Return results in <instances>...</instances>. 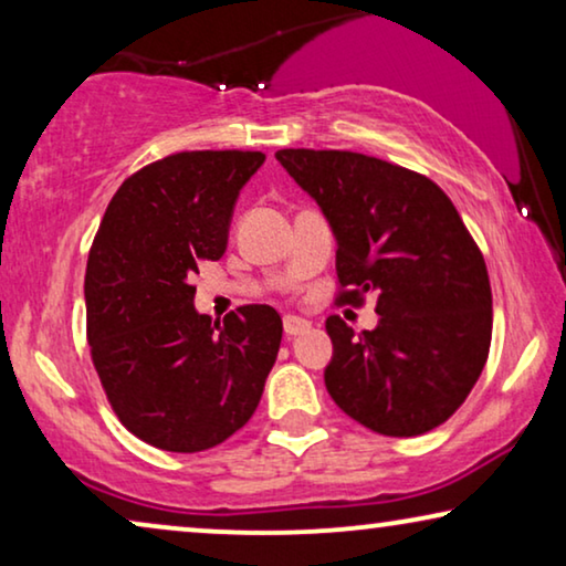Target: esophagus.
Here are the masks:
<instances>
[{"label":"esophagus","mask_w":566,"mask_h":566,"mask_svg":"<svg viewBox=\"0 0 566 566\" xmlns=\"http://www.w3.org/2000/svg\"><path fill=\"white\" fill-rule=\"evenodd\" d=\"M312 324H308L306 319H301V316H293V314H285L283 316V332L289 337H296L301 335V332H306Z\"/></svg>","instance_id":"1"}]
</instances>
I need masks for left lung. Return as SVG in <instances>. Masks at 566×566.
<instances>
[{
	"mask_svg": "<svg viewBox=\"0 0 566 566\" xmlns=\"http://www.w3.org/2000/svg\"><path fill=\"white\" fill-rule=\"evenodd\" d=\"M337 237V306L376 298V329L327 319L324 384L355 422L389 438L443 424L474 389L492 343L484 254L430 177L358 151L281 149Z\"/></svg>",
	"mask_w": 566,
	"mask_h": 566,
	"instance_id": "left-lung-1",
	"label": "left lung"
}]
</instances>
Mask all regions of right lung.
Here are the masks:
<instances>
[{
    "mask_svg": "<svg viewBox=\"0 0 566 566\" xmlns=\"http://www.w3.org/2000/svg\"><path fill=\"white\" fill-rule=\"evenodd\" d=\"M262 161L239 149L151 161L123 180L90 247L92 363L126 430L161 451H208L244 428L277 358L273 306L247 304L211 324L190 283L227 250L237 196Z\"/></svg>",
    "mask_w": 566,
    "mask_h": 566,
    "instance_id": "add662e5",
    "label": "right lung"
}]
</instances>
